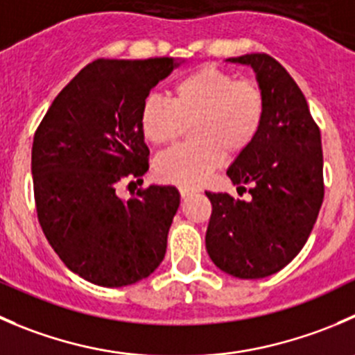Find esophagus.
I'll return each mask as SVG.
<instances>
[{"mask_svg": "<svg viewBox=\"0 0 355 355\" xmlns=\"http://www.w3.org/2000/svg\"><path fill=\"white\" fill-rule=\"evenodd\" d=\"M178 191H180L182 198H189V196L194 194V192H196V191H192V189H187V187H180Z\"/></svg>", "mask_w": 355, "mask_h": 355, "instance_id": "1", "label": "esophagus"}]
</instances>
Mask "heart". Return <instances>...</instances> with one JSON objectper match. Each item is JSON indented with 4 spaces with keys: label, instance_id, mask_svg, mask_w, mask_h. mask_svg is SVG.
<instances>
[{
    "label": "heart",
    "instance_id": "obj_1",
    "mask_svg": "<svg viewBox=\"0 0 355 355\" xmlns=\"http://www.w3.org/2000/svg\"><path fill=\"white\" fill-rule=\"evenodd\" d=\"M265 118L263 94L254 83L205 65L178 79L171 102L149 95L139 114L144 139L156 147L173 144L191 126L192 144L164 153L154 164L164 182L196 187L227 156L243 154L257 140Z\"/></svg>",
    "mask_w": 355,
    "mask_h": 355
}]
</instances>
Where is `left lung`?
Segmentation results:
<instances>
[{
	"label": "left lung",
	"mask_w": 355,
	"mask_h": 355,
	"mask_svg": "<svg viewBox=\"0 0 355 355\" xmlns=\"http://www.w3.org/2000/svg\"><path fill=\"white\" fill-rule=\"evenodd\" d=\"M250 65L263 94L265 118L257 140L234 159L227 177L237 192H206L211 216L206 250L213 263L239 279H261L286 267L307 243L322 198L321 132L286 69L265 53L227 58Z\"/></svg>",
	"instance_id": "left-lung-1"
}]
</instances>
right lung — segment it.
Masks as SVG:
<instances>
[{
	"mask_svg": "<svg viewBox=\"0 0 355 355\" xmlns=\"http://www.w3.org/2000/svg\"><path fill=\"white\" fill-rule=\"evenodd\" d=\"M180 64L171 57L98 58L55 97L34 133L31 170L41 229L67 269L98 286L139 283L166 253L180 206L177 189L149 185L125 201L118 185L149 170L140 107Z\"/></svg>",
	"mask_w": 355,
	"mask_h": 355,
	"instance_id": "add662e5",
	"label": "right lung"
}]
</instances>
